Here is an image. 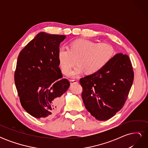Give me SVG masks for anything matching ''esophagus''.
<instances>
[{
  "mask_svg": "<svg viewBox=\"0 0 148 148\" xmlns=\"http://www.w3.org/2000/svg\"><path fill=\"white\" fill-rule=\"evenodd\" d=\"M70 84H75V83H78V81L76 79H70Z\"/></svg>",
  "mask_w": 148,
  "mask_h": 148,
  "instance_id": "esophagus-1",
  "label": "esophagus"
}]
</instances>
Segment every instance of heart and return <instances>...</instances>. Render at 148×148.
<instances>
[{
	"instance_id": "obj_1",
	"label": "heart",
	"mask_w": 148,
	"mask_h": 148,
	"mask_svg": "<svg viewBox=\"0 0 148 148\" xmlns=\"http://www.w3.org/2000/svg\"><path fill=\"white\" fill-rule=\"evenodd\" d=\"M115 49L107 42L97 43L86 39H78L71 41L69 47H60L57 59L62 73L68 75L77 59L78 65L71 71V77H78L86 71L88 74H95L102 70L112 59Z\"/></svg>"
}]
</instances>
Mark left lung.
I'll use <instances>...</instances> for the list:
<instances>
[{"mask_svg": "<svg viewBox=\"0 0 148 148\" xmlns=\"http://www.w3.org/2000/svg\"><path fill=\"white\" fill-rule=\"evenodd\" d=\"M133 79L129 57L115 55L99 72L79 79L86 109L98 120L110 119L123 107Z\"/></svg>", "mask_w": 148, "mask_h": 148, "instance_id": "obj_1", "label": "left lung"}]
</instances>
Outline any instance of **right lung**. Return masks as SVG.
Returning a JSON list of instances; mask_svg holds the SVG:
<instances>
[{"instance_id":"right-lung-1","label":"right lung","mask_w":148,"mask_h":148,"mask_svg":"<svg viewBox=\"0 0 148 148\" xmlns=\"http://www.w3.org/2000/svg\"><path fill=\"white\" fill-rule=\"evenodd\" d=\"M64 35L38 33L20 52L14 79L20 103L27 112L37 119H51L63 104L70 86L62 79L57 52Z\"/></svg>"}]
</instances>
